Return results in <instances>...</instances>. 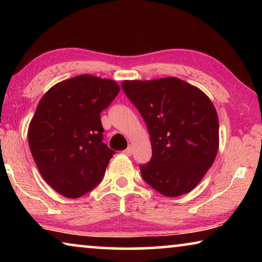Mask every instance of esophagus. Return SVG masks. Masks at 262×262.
<instances>
[{
	"instance_id": "obj_1",
	"label": "esophagus",
	"mask_w": 262,
	"mask_h": 262,
	"mask_svg": "<svg viewBox=\"0 0 262 262\" xmlns=\"http://www.w3.org/2000/svg\"><path fill=\"white\" fill-rule=\"evenodd\" d=\"M123 154H126L127 156H130V155L133 154V149H132V145H129L126 150H123Z\"/></svg>"
}]
</instances>
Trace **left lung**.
I'll return each mask as SVG.
<instances>
[{
    "label": "left lung",
    "mask_w": 262,
    "mask_h": 262,
    "mask_svg": "<svg viewBox=\"0 0 262 262\" xmlns=\"http://www.w3.org/2000/svg\"><path fill=\"white\" fill-rule=\"evenodd\" d=\"M147 123L152 156L142 178L163 195L179 196L200 183L219 150V117L200 89L176 77L121 84Z\"/></svg>",
    "instance_id": "1"
}]
</instances>
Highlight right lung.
Returning <instances> with one entry per match:
<instances>
[{
  "instance_id": "1",
  "label": "right lung",
  "mask_w": 262,
  "mask_h": 262,
  "mask_svg": "<svg viewBox=\"0 0 262 262\" xmlns=\"http://www.w3.org/2000/svg\"><path fill=\"white\" fill-rule=\"evenodd\" d=\"M120 91L112 79L79 75L51 88L39 101L28 139L46 183L66 198L90 192L115 151L103 142L100 113Z\"/></svg>"
}]
</instances>
